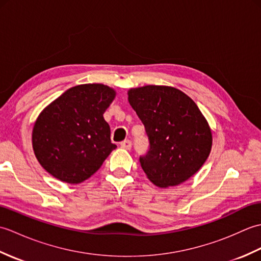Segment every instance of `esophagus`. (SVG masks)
Instances as JSON below:
<instances>
[{"instance_id": "obj_1", "label": "esophagus", "mask_w": 261, "mask_h": 261, "mask_svg": "<svg viewBox=\"0 0 261 261\" xmlns=\"http://www.w3.org/2000/svg\"><path fill=\"white\" fill-rule=\"evenodd\" d=\"M120 145H121V148L129 150V149H131V147H132V142L130 140H124V141H122Z\"/></svg>"}]
</instances>
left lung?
I'll return each instance as SVG.
<instances>
[{
    "mask_svg": "<svg viewBox=\"0 0 261 261\" xmlns=\"http://www.w3.org/2000/svg\"><path fill=\"white\" fill-rule=\"evenodd\" d=\"M150 149L140 165L153 185L177 186L197 173L212 149V130L193 99L178 88L146 85L127 91Z\"/></svg>",
    "mask_w": 261,
    "mask_h": 261,
    "instance_id": "obj_1",
    "label": "left lung"
}]
</instances>
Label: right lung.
I'll return each instance as SVG.
<instances>
[{"label":"right lung","instance_id":"obj_1","mask_svg":"<svg viewBox=\"0 0 261 261\" xmlns=\"http://www.w3.org/2000/svg\"><path fill=\"white\" fill-rule=\"evenodd\" d=\"M115 95L108 85L82 84L41 111L33 124L32 148L47 173L68 184L96 173L116 148L103 116Z\"/></svg>","mask_w":261,"mask_h":261}]
</instances>
